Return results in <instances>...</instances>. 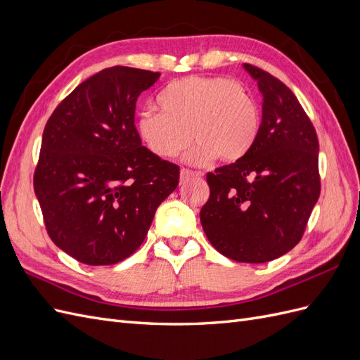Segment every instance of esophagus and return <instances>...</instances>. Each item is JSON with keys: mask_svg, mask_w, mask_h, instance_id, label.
Returning a JSON list of instances; mask_svg holds the SVG:
<instances>
[{"mask_svg": "<svg viewBox=\"0 0 360 360\" xmlns=\"http://www.w3.org/2000/svg\"><path fill=\"white\" fill-rule=\"evenodd\" d=\"M201 176H202L201 172L192 171V169H188V168H181V169H180V181H181V183H184V181L192 179V177H201Z\"/></svg>", "mask_w": 360, "mask_h": 360, "instance_id": "esophagus-1", "label": "esophagus"}]
</instances>
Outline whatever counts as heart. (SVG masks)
I'll return each mask as SVG.
<instances>
[{
    "label": "heart",
    "instance_id": "heart-1",
    "mask_svg": "<svg viewBox=\"0 0 360 360\" xmlns=\"http://www.w3.org/2000/svg\"><path fill=\"white\" fill-rule=\"evenodd\" d=\"M155 110L136 118V134L158 158L171 159L195 144L186 155L192 165L221 158L243 159L257 143L261 126L258 105L243 85L226 78L188 76L163 86Z\"/></svg>",
    "mask_w": 360,
    "mask_h": 360
}]
</instances>
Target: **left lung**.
<instances>
[{"label":"left lung","instance_id":"8db88e82","mask_svg":"<svg viewBox=\"0 0 360 360\" xmlns=\"http://www.w3.org/2000/svg\"><path fill=\"white\" fill-rule=\"evenodd\" d=\"M243 69L263 96L259 134L249 155L207 174L200 219L217 252L259 264L300 242L320 197L319 139L285 84L252 64Z\"/></svg>","mask_w":360,"mask_h":360}]
</instances>
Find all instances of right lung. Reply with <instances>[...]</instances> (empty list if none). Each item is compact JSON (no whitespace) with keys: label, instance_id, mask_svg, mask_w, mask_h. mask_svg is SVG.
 <instances>
[{"label":"right lung","instance_id":"1","mask_svg":"<svg viewBox=\"0 0 360 360\" xmlns=\"http://www.w3.org/2000/svg\"><path fill=\"white\" fill-rule=\"evenodd\" d=\"M160 73L114 66L79 84L43 130L34 192L51 240L89 266H110L144 242L180 168L141 144L138 96Z\"/></svg>","mask_w":360,"mask_h":360}]
</instances>
